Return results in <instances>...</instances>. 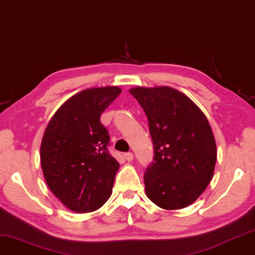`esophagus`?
Masks as SVG:
<instances>
[{
	"label": "esophagus",
	"mask_w": 255,
	"mask_h": 255,
	"mask_svg": "<svg viewBox=\"0 0 255 255\" xmlns=\"http://www.w3.org/2000/svg\"><path fill=\"white\" fill-rule=\"evenodd\" d=\"M125 159L128 161V162H130V161H133L134 159V154L130 153V151H128V153L125 154Z\"/></svg>",
	"instance_id": "34e87169"
}]
</instances>
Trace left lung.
<instances>
[{
  "mask_svg": "<svg viewBox=\"0 0 255 255\" xmlns=\"http://www.w3.org/2000/svg\"><path fill=\"white\" fill-rule=\"evenodd\" d=\"M129 93L143 108L154 144L144 172L148 199L163 209L192 205L207 188L217 162V144L206 115L172 87H135Z\"/></svg>",
  "mask_w": 255,
  "mask_h": 255,
  "instance_id": "8db88e82",
  "label": "left lung"
}]
</instances>
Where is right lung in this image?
<instances>
[{"label":"right lung","instance_id":"add662e5","mask_svg":"<svg viewBox=\"0 0 255 255\" xmlns=\"http://www.w3.org/2000/svg\"><path fill=\"white\" fill-rule=\"evenodd\" d=\"M120 93L117 86L82 90L57 109L44 130L40 149L44 180L76 213L96 211L112 195L120 163L108 153L109 135L100 117Z\"/></svg>","mask_w":255,"mask_h":255}]
</instances>
